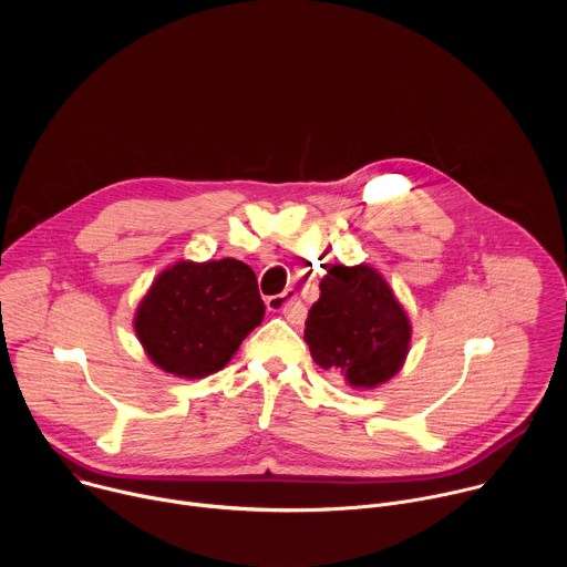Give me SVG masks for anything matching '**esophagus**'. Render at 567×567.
I'll list each match as a JSON object with an SVG mask.
<instances>
[{"mask_svg": "<svg viewBox=\"0 0 567 567\" xmlns=\"http://www.w3.org/2000/svg\"><path fill=\"white\" fill-rule=\"evenodd\" d=\"M293 302H296V293H293L291 289H287V291L278 293V296L267 298V307H269V311H280V313H287V316H291V311H293Z\"/></svg>", "mask_w": 567, "mask_h": 567, "instance_id": "esophagus-1", "label": "esophagus"}]
</instances>
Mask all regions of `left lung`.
<instances>
[{"mask_svg":"<svg viewBox=\"0 0 567 567\" xmlns=\"http://www.w3.org/2000/svg\"><path fill=\"white\" fill-rule=\"evenodd\" d=\"M305 343L322 370L341 372L352 388H377L406 361L411 320L379 271L334 265L307 313Z\"/></svg>","mask_w":567,"mask_h":567,"instance_id":"1","label":"left lung"}]
</instances>
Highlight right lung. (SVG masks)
I'll return each mask as SVG.
<instances>
[{"label":"right lung","mask_w":567,"mask_h":567,"mask_svg":"<svg viewBox=\"0 0 567 567\" xmlns=\"http://www.w3.org/2000/svg\"><path fill=\"white\" fill-rule=\"evenodd\" d=\"M262 318L265 302L249 265L182 260L152 282L134 330L154 365L202 379L221 370Z\"/></svg>","instance_id":"right-lung-1"}]
</instances>
